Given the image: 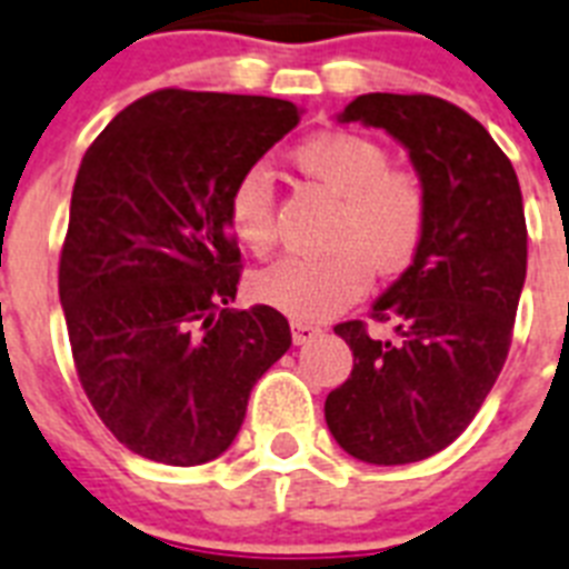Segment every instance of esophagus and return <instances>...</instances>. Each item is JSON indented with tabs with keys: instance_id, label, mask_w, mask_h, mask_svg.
<instances>
[{
	"instance_id": "1",
	"label": "esophagus",
	"mask_w": 569,
	"mask_h": 569,
	"mask_svg": "<svg viewBox=\"0 0 569 569\" xmlns=\"http://www.w3.org/2000/svg\"><path fill=\"white\" fill-rule=\"evenodd\" d=\"M321 336V327L307 325V321H292V339L295 345H307V341L318 339Z\"/></svg>"
}]
</instances>
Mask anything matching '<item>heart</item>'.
Listing matches in <instances>:
<instances>
[{"mask_svg": "<svg viewBox=\"0 0 569 569\" xmlns=\"http://www.w3.org/2000/svg\"><path fill=\"white\" fill-rule=\"evenodd\" d=\"M300 172L341 196L325 257L289 253L253 274V295L298 321H325L362 298L377 274H397L415 260L429 224L427 183L391 166L386 146L357 131H321L298 142ZM224 219L244 251L274 248V183L262 163L248 166L228 192Z\"/></svg>", "mask_w": 569, "mask_h": 569, "instance_id": "b5f03b06", "label": "heart"}]
</instances>
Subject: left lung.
<instances>
[{
  "mask_svg": "<svg viewBox=\"0 0 569 569\" xmlns=\"http://www.w3.org/2000/svg\"><path fill=\"white\" fill-rule=\"evenodd\" d=\"M341 122L386 128L427 183L429 224L412 266L371 309L400 341L365 321L332 330L353 371L327 395L325 418L345 452L368 465L436 456L468 429L509 357L526 280V216L515 166L452 101L368 92Z\"/></svg>",
  "mask_w": 569,
  "mask_h": 569,
  "instance_id": "1",
  "label": "left lung"
}]
</instances>
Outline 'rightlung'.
Segmentation results:
<instances>
[{"label":"right lung","instance_id":"1","mask_svg":"<svg viewBox=\"0 0 569 569\" xmlns=\"http://www.w3.org/2000/svg\"><path fill=\"white\" fill-rule=\"evenodd\" d=\"M300 119L292 101L166 87L119 113L72 187L58 292L101 423L174 468L228 450L253 382L292 345L277 309H230L233 180Z\"/></svg>","mask_w":569,"mask_h":569}]
</instances>
